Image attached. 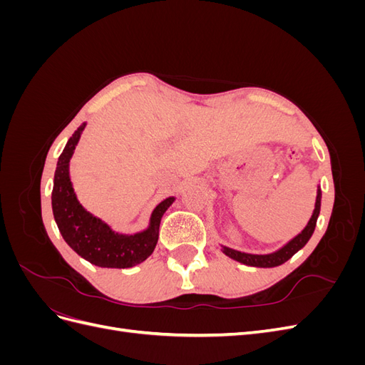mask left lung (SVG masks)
I'll use <instances>...</instances> for the list:
<instances>
[{"label":"left lung","mask_w":365,"mask_h":365,"mask_svg":"<svg viewBox=\"0 0 365 365\" xmlns=\"http://www.w3.org/2000/svg\"><path fill=\"white\" fill-rule=\"evenodd\" d=\"M319 210H322V189H319V184H318L312 216L309 217L306 227L300 231V233L294 236L291 240L286 242L283 247H280L279 250H275L272 252H267V254L244 252V251H237V250H233V248L225 247V245H220V251H222L230 259H233L239 263H244V264H247V267H254V268L280 267V264H283L284 262H288L295 252L300 251L307 244L309 239L312 237L315 225H317V219L319 216Z\"/></svg>","instance_id":"obj_1"}]
</instances>
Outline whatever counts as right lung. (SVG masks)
Returning <instances> with one entry per match:
<instances>
[{
    "mask_svg": "<svg viewBox=\"0 0 365 365\" xmlns=\"http://www.w3.org/2000/svg\"><path fill=\"white\" fill-rule=\"evenodd\" d=\"M85 128L86 121L74 130L58 160L51 192L54 220L63 240L85 260L101 268H132L155 250L161 217L176 197L161 201L153 208L148 228L134 235L117 233L105 220L88 212L77 200L70 176V161Z\"/></svg>",
    "mask_w": 365,
    "mask_h": 365,
    "instance_id": "add662e5",
    "label": "right lung"
}]
</instances>
